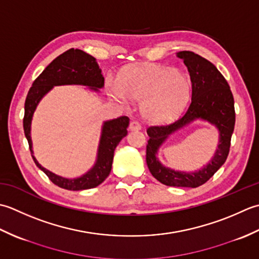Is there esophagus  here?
I'll return each mask as SVG.
<instances>
[{"instance_id":"esophagus-1","label":"esophagus","mask_w":259,"mask_h":259,"mask_svg":"<svg viewBox=\"0 0 259 259\" xmlns=\"http://www.w3.org/2000/svg\"><path fill=\"white\" fill-rule=\"evenodd\" d=\"M142 128V125L139 120H132L130 123V130L131 131H140Z\"/></svg>"}]
</instances>
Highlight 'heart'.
Here are the masks:
<instances>
[{"label": "heart", "mask_w": 259, "mask_h": 259, "mask_svg": "<svg viewBox=\"0 0 259 259\" xmlns=\"http://www.w3.org/2000/svg\"><path fill=\"white\" fill-rule=\"evenodd\" d=\"M109 94L119 103L141 102V115L152 123L178 117L191 98L192 85L184 73L160 65L132 66L120 72L119 82L108 81Z\"/></svg>", "instance_id": "b5f03b06"}]
</instances>
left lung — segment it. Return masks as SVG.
Instances as JSON below:
<instances>
[{
	"label": "left lung",
	"instance_id": "left-lung-1",
	"mask_svg": "<svg viewBox=\"0 0 259 259\" xmlns=\"http://www.w3.org/2000/svg\"><path fill=\"white\" fill-rule=\"evenodd\" d=\"M187 66L192 82V97L188 109L171 124L150 126L146 145V164L157 181L168 187L197 188L202 186L224 164L229 154L235 127V102L228 82L213 63L192 51L177 55ZM197 118L207 120L220 131L219 149L208 164L196 172L174 171L162 166L156 157L158 147L173 131Z\"/></svg>",
	"mask_w": 259,
	"mask_h": 259
}]
</instances>
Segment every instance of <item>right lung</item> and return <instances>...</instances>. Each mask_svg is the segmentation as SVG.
<instances>
[{"label": "right lung", "mask_w": 259, "mask_h": 259, "mask_svg": "<svg viewBox=\"0 0 259 259\" xmlns=\"http://www.w3.org/2000/svg\"><path fill=\"white\" fill-rule=\"evenodd\" d=\"M61 85H82L88 86L95 92L104 87V77L99 69L96 59L85 51L79 49H69L57 57L46 69L40 73L30 88L24 104L23 130L32 159L40 170L44 171L52 183L62 189L79 191V190L92 189L105 181L110 170L114 157V151L120 140L127 134L130 118L127 116H120L118 118L107 120L103 125L100 136L97 160L95 165L80 178L66 179L57 176L39 164L33 156L32 141H31V120L39 102L45 95L51 91L54 86Z\"/></svg>", "instance_id": "add662e5"}]
</instances>
